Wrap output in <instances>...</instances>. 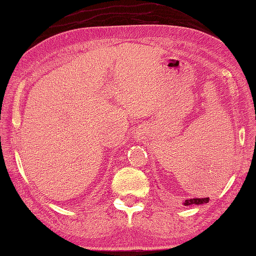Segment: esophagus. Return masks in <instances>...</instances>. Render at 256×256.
<instances>
[{
	"label": "esophagus",
	"mask_w": 256,
	"mask_h": 256,
	"mask_svg": "<svg viewBox=\"0 0 256 256\" xmlns=\"http://www.w3.org/2000/svg\"><path fill=\"white\" fill-rule=\"evenodd\" d=\"M140 136H142V135H140V134H138V137H140Z\"/></svg>",
	"instance_id": "34e87169"
}]
</instances>
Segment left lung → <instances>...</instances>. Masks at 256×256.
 Segmentation results:
<instances>
[{
  "mask_svg": "<svg viewBox=\"0 0 256 256\" xmlns=\"http://www.w3.org/2000/svg\"><path fill=\"white\" fill-rule=\"evenodd\" d=\"M208 169V172H206V169ZM206 174H210V175H213L210 176V178H220V175L222 174V170H220V168H218V166H214L213 164L210 162V167L206 166ZM210 202V198H192V199H186V202L183 204L186 206H190V205H202V204H206Z\"/></svg>",
  "mask_w": 256,
  "mask_h": 256,
  "instance_id": "obj_1",
  "label": "left lung"
}]
</instances>
